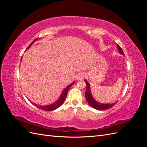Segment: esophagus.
<instances>
[{"label":"esophagus","mask_w":147,"mask_h":147,"mask_svg":"<svg viewBox=\"0 0 147 147\" xmlns=\"http://www.w3.org/2000/svg\"><path fill=\"white\" fill-rule=\"evenodd\" d=\"M84 77H85V74H84V73H79L78 75H77V80H83Z\"/></svg>","instance_id":"1"}]
</instances>
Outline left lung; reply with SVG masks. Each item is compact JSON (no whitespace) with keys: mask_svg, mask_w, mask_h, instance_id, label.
Masks as SVG:
<instances>
[{"mask_svg":"<svg viewBox=\"0 0 147 147\" xmlns=\"http://www.w3.org/2000/svg\"><path fill=\"white\" fill-rule=\"evenodd\" d=\"M117 47H118V50L119 51V53L124 56V54L121 48L118 45H117ZM84 82H85L86 85V91L85 92L86 99V100L88 102V104L90 105L91 107H92V108H94L96 110H103L109 109L111 107H112L113 105L116 104V103H117L118 101H116L115 102H114V103H112V104H102V103H99V102L96 101L94 99V97H93L92 96L91 89H90V84H89V83L86 81V80H84Z\"/></svg>","mask_w":147,"mask_h":147,"instance_id":"obj_1","label":"left lung"}]
</instances>
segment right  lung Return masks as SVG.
<instances>
[{
	"mask_svg": "<svg viewBox=\"0 0 147 147\" xmlns=\"http://www.w3.org/2000/svg\"><path fill=\"white\" fill-rule=\"evenodd\" d=\"M38 38H36V39H35L31 43V44L28 47V48L27 49H28L31 45H32V44L35 42V41H36V40H37ZM75 83V81H74L71 84H70L69 86H67L64 90H63V92H62V94H61V96H60V97H59V98L57 99L55 102H54V103H53V104H50V105H37V104H35V103H34V102H31L30 101V102L31 103H32L34 105H35V106H36L37 108H38V109H40L41 110H45V111H51V110H55V109H57L58 107H59L61 106V105H63V104L64 103V100H65V97H66V96H67V92H68V91H69V88L72 86V84H74ZM28 100H30L29 99H28Z\"/></svg>",
	"mask_w": 147,
	"mask_h": 147,
	"instance_id": "1",
	"label": "right lung"
}]
</instances>
